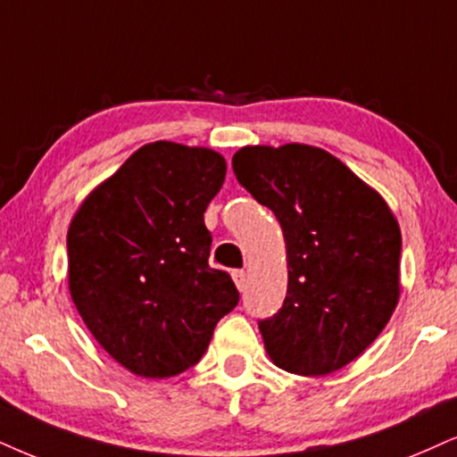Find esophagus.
<instances>
[{
  "mask_svg": "<svg viewBox=\"0 0 457 457\" xmlns=\"http://www.w3.org/2000/svg\"><path fill=\"white\" fill-rule=\"evenodd\" d=\"M232 278L236 282V287H238V291H245V288H246V271L245 270H236V271H232Z\"/></svg>",
  "mask_w": 457,
  "mask_h": 457,
  "instance_id": "esophagus-1",
  "label": "esophagus"
}]
</instances>
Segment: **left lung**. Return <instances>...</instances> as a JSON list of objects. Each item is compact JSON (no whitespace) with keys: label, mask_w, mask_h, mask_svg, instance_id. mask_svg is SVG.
Instances as JSON below:
<instances>
[{"label":"left lung","mask_w":457,"mask_h":457,"mask_svg":"<svg viewBox=\"0 0 457 457\" xmlns=\"http://www.w3.org/2000/svg\"><path fill=\"white\" fill-rule=\"evenodd\" d=\"M238 183L278 219L288 287L259 320L276 367L327 375L362 354L398 303L401 229L382 195L320 147H242Z\"/></svg>","instance_id":"8db88e82"}]
</instances>
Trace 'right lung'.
<instances>
[{
    "label": "right lung",
    "instance_id": "right-lung-1",
    "mask_svg": "<svg viewBox=\"0 0 457 457\" xmlns=\"http://www.w3.org/2000/svg\"><path fill=\"white\" fill-rule=\"evenodd\" d=\"M225 179L221 154L143 145L82 202L67 234L69 291L105 352L141 378L194 367L238 303L209 265L204 211Z\"/></svg>",
    "mask_w": 457,
    "mask_h": 457
}]
</instances>
